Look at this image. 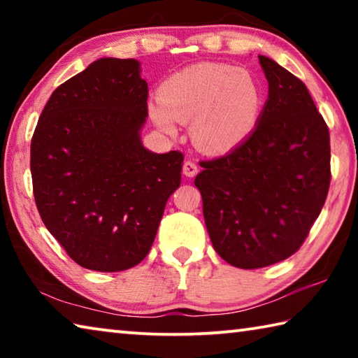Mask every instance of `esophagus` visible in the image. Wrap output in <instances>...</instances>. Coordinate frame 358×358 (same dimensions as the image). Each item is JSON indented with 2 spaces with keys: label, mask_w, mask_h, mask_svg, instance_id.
<instances>
[{
  "label": "esophagus",
  "mask_w": 358,
  "mask_h": 358,
  "mask_svg": "<svg viewBox=\"0 0 358 358\" xmlns=\"http://www.w3.org/2000/svg\"><path fill=\"white\" fill-rule=\"evenodd\" d=\"M199 172V167L194 161H185L183 162V175L186 177H196V173Z\"/></svg>",
  "instance_id": "1"
}]
</instances>
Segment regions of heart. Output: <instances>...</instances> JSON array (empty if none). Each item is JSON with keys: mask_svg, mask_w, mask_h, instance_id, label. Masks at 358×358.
<instances>
[{"mask_svg": "<svg viewBox=\"0 0 358 358\" xmlns=\"http://www.w3.org/2000/svg\"><path fill=\"white\" fill-rule=\"evenodd\" d=\"M264 106L260 83L250 71L222 63H197L162 83L161 96L148 101L157 128L177 134L191 121L192 137L210 153L238 148L256 131Z\"/></svg>", "mask_w": 358, "mask_h": 358, "instance_id": "1", "label": "heart"}]
</instances>
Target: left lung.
Segmentation results:
<instances>
[{"label": "left lung", "mask_w": 358, "mask_h": 358, "mask_svg": "<svg viewBox=\"0 0 358 358\" xmlns=\"http://www.w3.org/2000/svg\"><path fill=\"white\" fill-rule=\"evenodd\" d=\"M268 98L256 131L194 180L211 243L230 265L251 270L299 250L330 186V134L306 85L259 55Z\"/></svg>", "instance_id": "1"}]
</instances>
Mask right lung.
I'll list each match as a JSON object with an SVG mask.
<instances>
[{"mask_svg": "<svg viewBox=\"0 0 358 358\" xmlns=\"http://www.w3.org/2000/svg\"><path fill=\"white\" fill-rule=\"evenodd\" d=\"M134 58H99L52 93L31 141L36 207L83 268L121 271L153 245L180 186V151L143 147L148 85Z\"/></svg>", "mask_w": 358, "mask_h": 358, "instance_id": "1", "label": "right lung"}]
</instances>
